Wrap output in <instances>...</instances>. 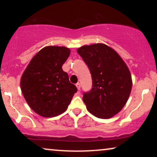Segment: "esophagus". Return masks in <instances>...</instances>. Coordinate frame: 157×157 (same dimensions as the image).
<instances>
[{
  "label": "esophagus",
  "mask_w": 157,
  "mask_h": 157,
  "mask_svg": "<svg viewBox=\"0 0 157 157\" xmlns=\"http://www.w3.org/2000/svg\"><path fill=\"white\" fill-rule=\"evenodd\" d=\"M76 86V87H77V89H78V90H80V89H81V84H80V83H77Z\"/></svg>",
  "instance_id": "1"
}]
</instances>
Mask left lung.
Listing matches in <instances>:
<instances>
[{"mask_svg": "<svg viewBox=\"0 0 157 157\" xmlns=\"http://www.w3.org/2000/svg\"><path fill=\"white\" fill-rule=\"evenodd\" d=\"M77 52L92 76V89L83 96L88 111L100 119L113 117L123 109L132 91L128 66L117 51L104 44L86 45Z\"/></svg>", "mask_w": 157, "mask_h": 157, "instance_id": "8db88e82", "label": "left lung"}]
</instances>
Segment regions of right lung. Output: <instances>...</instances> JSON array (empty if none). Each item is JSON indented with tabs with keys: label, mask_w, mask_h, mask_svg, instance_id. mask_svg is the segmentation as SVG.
Listing matches in <instances>:
<instances>
[{
	"label": "right lung",
	"mask_w": 157,
	"mask_h": 157,
	"mask_svg": "<svg viewBox=\"0 0 157 157\" xmlns=\"http://www.w3.org/2000/svg\"><path fill=\"white\" fill-rule=\"evenodd\" d=\"M70 49L49 46L31 60L21 78V89L32 110L44 117H57L67 109L77 88L62 66Z\"/></svg>",
	"instance_id": "1"
}]
</instances>
